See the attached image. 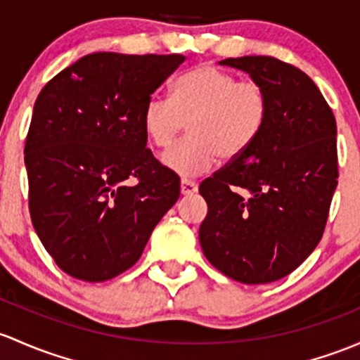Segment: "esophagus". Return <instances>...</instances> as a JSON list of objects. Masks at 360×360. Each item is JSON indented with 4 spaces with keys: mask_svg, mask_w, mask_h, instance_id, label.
Here are the masks:
<instances>
[{
    "mask_svg": "<svg viewBox=\"0 0 360 360\" xmlns=\"http://www.w3.org/2000/svg\"><path fill=\"white\" fill-rule=\"evenodd\" d=\"M198 191V184L191 179H181V193L183 195H193V193Z\"/></svg>",
    "mask_w": 360,
    "mask_h": 360,
    "instance_id": "esophagus-1",
    "label": "esophagus"
}]
</instances>
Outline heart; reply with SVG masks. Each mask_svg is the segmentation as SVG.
<instances>
[{
	"label": "heart",
	"mask_w": 360,
	"mask_h": 360,
	"mask_svg": "<svg viewBox=\"0 0 360 360\" xmlns=\"http://www.w3.org/2000/svg\"><path fill=\"white\" fill-rule=\"evenodd\" d=\"M269 117V94L260 82L200 65L179 75L172 98L151 94L143 129L157 148H167L188 124L190 136L164 155L165 167L183 177L205 174L219 157L231 162L247 153Z\"/></svg>",
	"instance_id": "1"
}]
</instances>
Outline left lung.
<instances>
[{"label": "left lung", "instance_id": "obj_1", "mask_svg": "<svg viewBox=\"0 0 360 360\" xmlns=\"http://www.w3.org/2000/svg\"><path fill=\"white\" fill-rule=\"evenodd\" d=\"M269 94V117L247 153L200 184L207 260L243 285L293 272L323 238L338 184L336 120L305 72L272 56L221 60Z\"/></svg>", "mask_w": 360, "mask_h": 360}]
</instances>
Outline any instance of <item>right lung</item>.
Here are the masks:
<instances>
[{
  "instance_id": "right-lung-1",
  "label": "right lung",
  "mask_w": 360,
  "mask_h": 360,
  "mask_svg": "<svg viewBox=\"0 0 360 360\" xmlns=\"http://www.w3.org/2000/svg\"><path fill=\"white\" fill-rule=\"evenodd\" d=\"M183 55L82 56L41 89L25 139L29 212L56 266L100 283L134 266L177 202L179 176L146 148L143 108Z\"/></svg>"
}]
</instances>
